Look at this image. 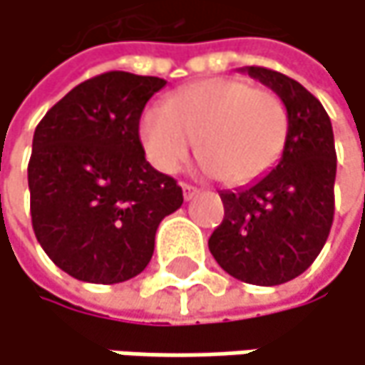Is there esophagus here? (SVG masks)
<instances>
[{"mask_svg":"<svg viewBox=\"0 0 365 365\" xmlns=\"http://www.w3.org/2000/svg\"><path fill=\"white\" fill-rule=\"evenodd\" d=\"M181 190H184V199H186V201H190V199L199 192V188L192 186V184H181Z\"/></svg>","mask_w":365,"mask_h":365,"instance_id":"esophagus-1","label":"esophagus"}]
</instances>
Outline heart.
Instances as JSON below:
<instances>
[{
    "label": "heart",
    "instance_id": "b5f03b06",
    "mask_svg": "<svg viewBox=\"0 0 365 365\" xmlns=\"http://www.w3.org/2000/svg\"><path fill=\"white\" fill-rule=\"evenodd\" d=\"M289 128V108L276 91L246 78L216 76L170 93L166 106H149L140 115L138 136L162 173L177 170L197 145L207 173L229 186H246L278 164Z\"/></svg>",
    "mask_w": 365,
    "mask_h": 365
}]
</instances>
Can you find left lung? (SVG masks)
I'll return each instance as SVG.
<instances>
[{"label": "left lung", "instance_id": "obj_1", "mask_svg": "<svg viewBox=\"0 0 365 365\" xmlns=\"http://www.w3.org/2000/svg\"><path fill=\"white\" fill-rule=\"evenodd\" d=\"M289 108V140L280 162L255 184L225 190V220L210 252L233 278L276 287L304 274L323 250L334 222L336 147L323 104L282 72L248 66Z\"/></svg>", "mask_w": 365, "mask_h": 365}]
</instances>
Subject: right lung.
Wrapping results in <instances>:
<instances>
[{"label": "right lung", "instance_id": "right-lung-1", "mask_svg": "<svg viewBox=\"0 0 365 365\" xmlns=\"http://www.w3.org/2000/svg\"><path fill=\"white\" fill-rule=\"evenodd\" d=\"M166 85L104 72L68 91L38 123L27 166L31 227L76 280L117 284L153 255L158 225L184 203L177 181L145 160L138 121Z\"/></svg>", "mask_w": 365, "mask_h": 365}]
</instances>
